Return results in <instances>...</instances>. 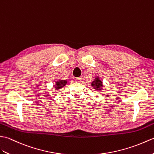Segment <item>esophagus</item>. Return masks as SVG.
Returning a JSON list of instances; mask_svg holds the SVG:
<instances>
[{
    "instance_id": "esophagus-1",
    "label": "esophagus",
    "mask_w": 154,
    "mask_h": 154,
    "mask_svg": "<svg viewBox=\"0 0 154 154\" xmlns=\"http://www.w3.org/2000/svg\"><path fill=\"white\" fill-rule=\"evenodd\" d=\"M75 80H76V82H80L81 80H82V78L78 77V78H75Z\"/></svg>"
}]
</instances>
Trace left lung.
Here are the masks:
<instances>
[{"label":"left lung","instance_id":"left-lung-1","mask_svg":"<svg viewBox=\"0 0 154 154\" xmlns=\"http://www.w3.org/2000/svg\"><path fill=\"white\" fill-rule=\"evenodd\" d=\"M91 86L95 90L101 91L103 89V84L102 81L101 80L100 78L96 76L95 78L94 81L91 83Z\"/></svg>","mask_w":154,"mask_h":154}]
</instances>
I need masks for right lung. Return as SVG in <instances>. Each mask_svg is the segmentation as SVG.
Wrapping results in <instances>:
<instances>
[{"instance_id":"1","label":"right lung","mask_w":154,"mask_h":154,"mask_svg":"<svg viewBox=\"0 0 154 154\" xmlns=\"http://www.w3.org/2000/svg\"><path fill=\"white\" fill-rule=\"evenodd\" d=\"M68 81L67 80H57L55 84H54V88L56 89L57 90H59L61 88H63L64 87V86L67 84Z\"/></svg>"}]
</instances>
